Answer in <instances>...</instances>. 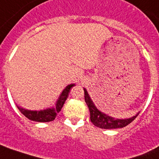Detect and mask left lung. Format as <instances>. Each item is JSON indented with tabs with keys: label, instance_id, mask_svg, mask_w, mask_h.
<instances>
[{
	"label": "left lung",
	"instance_id": "8db88e82",
	"mask_svg": "<svg viewBox=\"0 0 159 159\" xmlns=\"http://www.w3.org/2000/svg\"><path fill=\"white\" fill-rule=\"evenodd\" d=\"M84 92H85V101L88 106L89 110H90L91 121L98 128H104V129L124 128L127 125L131 123L139 115L138 113L136 116L131 118H128V119H116V118L111 117L106 114L101 112L100 110L96 108L85 88H84Z\"/></svg>",
	"mask_w": 159,
	"mask_h": 159
}]
</instances>
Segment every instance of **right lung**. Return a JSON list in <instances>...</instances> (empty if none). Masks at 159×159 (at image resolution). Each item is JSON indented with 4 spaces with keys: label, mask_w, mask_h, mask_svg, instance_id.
<instances>
[{
    "label": "right lung",
    "mask_w": 159,
    "mask_h": 159,
    "mask_svg": "<svg viewBox=\"0 0 159 159\" xmlns=\"http://www.w3.org/2000/svg\"><path fill=\"white\" fill-rule=\"evenodd\" d=\"M74 85V84H71L64 89L63 92H61L60 98L56 102L55 108L46 109V110H39V111L38 110H28L19 106H18V109L25 117H27L31 121H39V122H48V121H54L56 119L57 113H59L61 111L65 101L67 100V97L69 95V92H70V89Z\"/></svg>",
    "instance_id": "obj_1"
}]
</instances>
